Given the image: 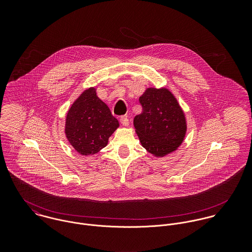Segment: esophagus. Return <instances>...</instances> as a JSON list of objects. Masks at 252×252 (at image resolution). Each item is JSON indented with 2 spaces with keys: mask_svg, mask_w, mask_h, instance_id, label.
<instances>
[{
  "mask_svg": "<svg viewBox=\"0 0 252 252\" xmlns=\"http://www.w3.org/2000/svg\"><path fill=\"white\" fill-rule=\"evenodd\" d=\"M120 122L123 126H128L129 125V119L127 118V116H121L120 117Z\"/></svg>",
  "mask_w": 252,
  "mask_h": 252,
  "instance_id": "1",
  "label": "esophagus"
}]
</instances>
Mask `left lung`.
I'll use <instances>...</instances> for the list:
<instances>
[{"label":"left lung","instance_id":"8db88e82","mask_svg":"<svg viewBox=\"0 0 252 252\" xmlns=\"http://www.w3.org/2000/svg\"><path fill=\"white\" fill-rule=\"evenodd\" d=\"M143 111L134 118L141 144L163 157L176 150L185 137V116L175 96L166 88H147L139 99Z\"/></svg>","mask_w":252,"mask_h":252}]
</instances>
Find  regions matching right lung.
<instances>
[{
    "label": "right lung",
    "instance_id": "obj_1",
    "mask_svg": "<svg viewBox=\"0 0 252 252\" xmlns=\"http://www.w3.org/2000/svg\"><path fill=\"white\" fill-rule=\"evenodd\" d=\"M118 126V120L92 87L85 90L69 109L65 133L79 154L92 155L108 144V138Z\"/></svg>",
    "mask_w": 252,
    "mask_h": 252
}]
</instances>
